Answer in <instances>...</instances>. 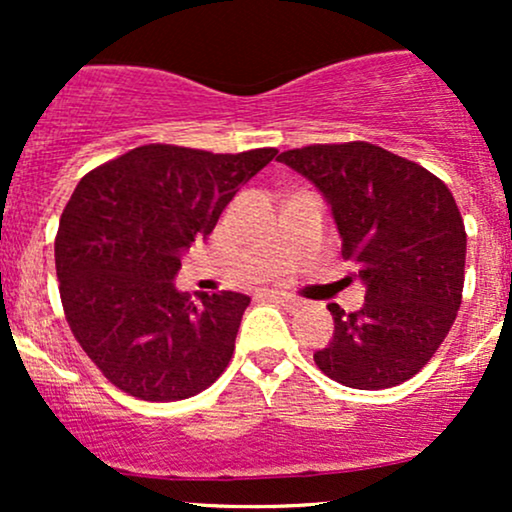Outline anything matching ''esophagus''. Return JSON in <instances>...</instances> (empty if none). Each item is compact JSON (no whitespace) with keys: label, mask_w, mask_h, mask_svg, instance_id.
<instances>
[{"label":"esophagus","mask_w":512,"mask_h":512,"mask_svg":"<svg viewBox=\"0 0 512 512\" xmlns=\"http://www.w3.org/2000/svg\"><path fill=\"white\" fill-rule=\"evenodd\" d=\"M269 298H274L276 303H281L284 308H289V310H298L303 305L301 298L289 296V293H281V291H269Z\"/></svg>","instance_id":"1"}]
</instances>
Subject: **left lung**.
Segmentation results:
<instances>
[{"label": "left lung", "instance_id": "1", "mask_svg": "<svg viewBox=\"0 0 512 512\" xmlns=\"http://www.w3.org/2000/svg\"><path fill=\"white\" fill-rule=\"evenodd\" d=\"M276 161L320 190L366 286L356 313L327 305L334 332L313 354L317 368L356 390L404 383L431 361L462 303L467 233L455 197L419 163L368 142L303 146Z\"/></svg>", "mask_w": 512, "mask_h": 512}]
</instances>
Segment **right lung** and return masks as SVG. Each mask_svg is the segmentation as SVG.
Segmentation results:
<instances>
[{
	"label": "right lung",
	"mask_w": 512,
	"mask_h": 512,
	"mask_svg": "<svg viewBox=\"0 0 512 512\" xmlns=\"http://www.w3.org/2000/svg\"><path fill=\"white\" fill-rule=\"evenodd\" d=\"M276 149L211 154L146 144L76 185L55 238L60 296L76 342L127 395L178 402L226 370L250 296L175 289L182 252L214 231Z\"/></svg>",
	"instance_id": "right-lung-1"
}]
</instances>
